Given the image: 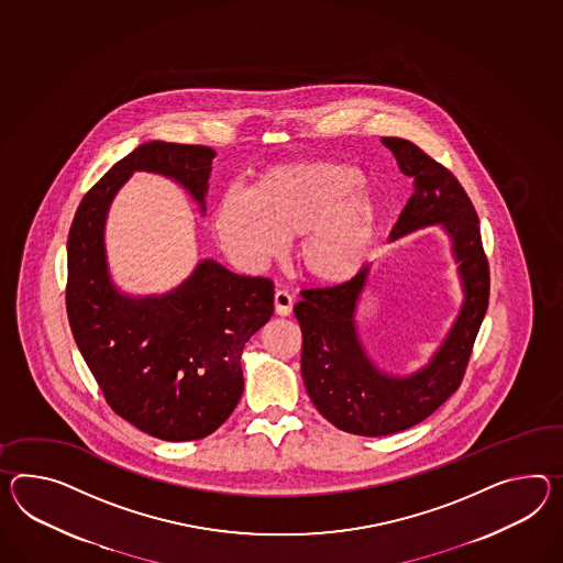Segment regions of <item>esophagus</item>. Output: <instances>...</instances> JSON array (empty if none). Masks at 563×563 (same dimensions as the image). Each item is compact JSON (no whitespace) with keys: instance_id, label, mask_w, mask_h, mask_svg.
<instances>
[{"instance_id":"1","label":"esophagus","mask_w":563,"mask_h":563,"mask_svg":"<svg viewBox=\"0 0 563 563\" xmlns=\"http://www.w3.org/2000/svg\"><path fill=\"white\" fill-rule=\"evenodd\" d=\"M275 311L276 316L287 317L292 313V295L285 290V288H278L275 292Z\"/></svg>"}]
</instances>
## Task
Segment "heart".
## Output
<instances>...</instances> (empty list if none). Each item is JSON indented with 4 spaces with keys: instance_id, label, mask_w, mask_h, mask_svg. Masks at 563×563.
I'll list each match as a JSON object with an SVG mask.
<instances>
[{
    "instance_id": "b5f03b06",
    "label": "heart",
    "mask_w": 563,
    "mask_h": 563,
    "mask_svg": "<svg viewBox=\"0 0 563 563\" xmlns=\"http://www.w3.org/2000/svg\"><path fill=\"white\" fill-rule=\"evenodd\" d=\"M380 221V206L356 168L328 161L271 166L247 191L221 192L211 216L221 247L252 271L283 256L299 235V264L323 285H343L362 273Z\"/></svg>"
}]
</instances>
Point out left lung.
Listing matches in <instances>:
<instances>
[{"label": "left lung", "instance_id": "obj_1", "mask_svg": "<svg viewBox=\"0 0 563 563\" xmlns=\"http://www.w3.org/2000/svg\"><path fill=\"white\" fill-rule=\"evenodd\" d=\"M415 191L402 209L390 242L438 225L450 240L462 302L452 328L417 371H384L364 347L357 328L362 295L371 287L372 262L340 287L307 288L295 305L302 331L301 374L317 411L330 423L380 438L417 426L452 397L488 309L490 276L482 250L478 216L448 168L402 137H383Z\"/></svg>", "mask_w": 563, "mask_h": 563}]
</instances>
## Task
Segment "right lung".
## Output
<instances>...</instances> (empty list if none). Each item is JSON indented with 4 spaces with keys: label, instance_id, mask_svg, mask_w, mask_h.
<instances>
[{
    "label": "right lung",
    "instance_id": "obj_1",
    "mask_svg": "<svg viewBox=\"0 0 563 563\" xmlns=\"http://www.w3.org/2000/svg\"><path fill=\"white\" fill-rule=\"evenodd\" d=\"M216 151L152 140L82 197L70 225V331L111 409L152 438H207L244 393L242 350L275 313V285L213 258L161 295H130L111 278L106 221L134 173L175 180L206 213Z\"/></svg>",
    "mask_w": 563,
    "mask_h": 563
}]
</instances>
